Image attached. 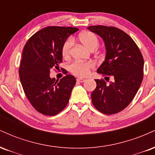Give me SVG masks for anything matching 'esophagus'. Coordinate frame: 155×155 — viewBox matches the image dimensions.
<instances>
[{"label":"esophagus","instance_id":"1","mask_svg":"<svg viewBox=\"0 0 155 155\" xmlns=\"http://www.w3.org/2000/svg\"><path fill=\"white\" fill-rule=\"evenodd\" d=\"M85 80L83 79V78H78L77 79V82H79V83H83V82H85Z\"/></svg>","mask_w":155,"mask_h":155}]
</instances>
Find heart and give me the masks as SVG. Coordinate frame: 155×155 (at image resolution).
I'll list each match as a JSON object with an SVG mask.
<instances>
[{"label": "heart", "instance_id": "1", "mask_svg": "<svg viewBox=\"0 0 155 155\" xmlns=\"http://www.w3.org/2000/svg\"><path fill=\"white\" fill-rule=\"evenodd\" d=\"M78 39L81 43L91 51H94L99 46V40L94 33L91 32H83L79 35ZM72 46V41L71 39H67L64 43L61 48V54L64 58H69L71 54V49ZM95 66L94 62H79L74 61L70 65V70L72 73L78 76H85L90 72V70Z\"/></svg>", "mask_w": 155, "mask_h": 155}]
</instances>
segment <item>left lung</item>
<instances>
[{
    "mask_svg": "<svg viewBox=\"0 0 155 155\" xmlns=\"http://www.w3.org/2000/svg\"><path fill=\"white\" fill-rule=\"evenodd\" d=\"M88 30L102 38L106 48L105 59L97 72L114 78L110 84L95 80L93 104L104 114L117 113L128 106L139 89L143 76V56L134 40L120 29L97 25Z\"/></svg>",
    "mask_w": 155,
    "mask_h": 155,
    "instance_id": "left-lung-1",
    "label": "left lung"
}]
</instances>
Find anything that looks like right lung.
I'll return each instance as SVG.
<instances>
[{"mask_svg":"<svg viewBox=\"0 0 155 155\" xmlns=\"http://www.w3.org/2000/svg\"><path fill=\"white\" fill-rule=\"evenodd\" d=\"M78 30L71 27H45L35 33L24 47L20 81L27 99L40 113L56 115L68 103L75 78L67 74L56 81L50 77V70L59 68L64 43Z\"/></svg>","mask_w":155,"mask_h":155,"instance_id":"obj_1","label":"right lung"}]
</instances>
